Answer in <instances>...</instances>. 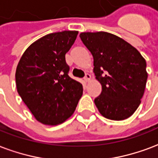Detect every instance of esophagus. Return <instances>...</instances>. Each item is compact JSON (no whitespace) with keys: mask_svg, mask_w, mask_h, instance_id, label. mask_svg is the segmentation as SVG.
<instances>
[{"mask_svg":"<svg viewBox=\"0 0 158 158\" xmlns=\"http://www.w3.org/2000/svg\"><path fill=\"white\" fill-rule=\"evenodd\" d=\"M84 80L86 81H89L91 80V75L87 73L86 76H85V77H84Z\"/></svg>","mask_w":158,"mask_h":158,"instance_id":"obj_1","label":"esophagus"}]
</instances>
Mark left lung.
Here are the masks:
<instances>
[{"label": "left lung", "mask_w": 158, "mask_h": 158, "mask_svg": "<svg viewBox=\"0 0 158 158\" xmlns=\"http://www.w3.org/2000/svg\"><path fill=\"white\" fill-rule=\"evenodd\" d=\"M93 56V72L102 85L94 99L99 113L112 120H123L137 109L147 80V62L131 44L107 32L80 34Z\"/></svg>", "instance_id": "1"}]
</instances>
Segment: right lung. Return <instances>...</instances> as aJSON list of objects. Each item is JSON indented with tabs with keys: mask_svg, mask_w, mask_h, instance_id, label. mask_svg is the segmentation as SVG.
<instances>
[{
	"mask_svg": "<svg viewBox=\"0 0 158 158\" xmlns=\"http://www.w3.org/2000/svg\"><path fill=\"white\" fill-rule=\"evenodd\" d=\"M77 34V31L47 34L33 42L18 62L15 75L18 94L44 125L65 122L82 95V85L68 76L65 62Z\"/></svg>",
	"mask_w": 158,
	"mask_h": 158,
	"instance_id": "add662e5",
	"label": "right lung"
}]
</instances>
